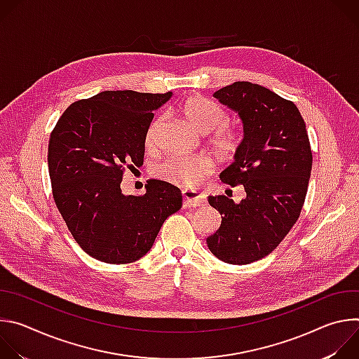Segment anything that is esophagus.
Here are the masks:
<instances>
[{
	"mask_svg": "<svg viewBox=\"0 0 359 359\" xmlns=\"http://www.w3.org/2000/svg\"><path fill=\"white\" fill-rule=\"evenodd\" d=\"M206 204V198L198 191H184L183 193V208L189 209V208H201Z\"/></svg>",
	"mask_w": 359,
	"mask_h": 359,
	"instance_id": "obj_1",
	"label": "esophagus"
}]
</instances>
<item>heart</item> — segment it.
<instances>
[{"mask_svg":"<svg viewBox=\"0 0 359 359\" xmlns=\"http://www.w3.org/2000/svg\"><path fill=\"white\" fill-rule=\"evenodd\" d=\"M179 111L200 133H210L208 143L222 159L230 161L237 155L243 143V132L229 122V112L216 100L203 95H193L183 102ZM163 123L165 116H156L149 123L144 135L147 149L156 147ZM215 168L216 162L209 156H170L155 166L153 175L172 186L190 190L213 173Z\"/></svg>","mask_w":359,"mask_h":359,"instance_id":"1","label":"heart"}]
</instances>
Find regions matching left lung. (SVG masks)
<instances>
[{
  "mask_svg": "<svg viewBox=\"0 0 359 359\" xmlns=\"http://www.w3.org/2000/svg\"><path fill=\"white\" fill-rule=\"evenodd\" d=\"M237 111L244 128L236 162L220 179L247 197L236 204L224 194L209 196L222 215L209 250L229 264H250L269 255L299 217L309 189L313 151L305 122L294 102L259 85L238 81L215 92Z\"/></svg>",
  "mask_w": 359,
  "mask_h": 359,
  "instance_id": "8db88e82",
  "label": "left lung"
}]
</instances>
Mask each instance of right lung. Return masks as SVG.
I'll return each mask as SVG.
<instances>
[{"label":"right lung","instance_id":"1","mask_svg":"<svg viewBox=\"0 0 359 359\" xmlns=\"http://www.w3.org/2000/svg\"><path fill=\"white\" fill-rule=\"evenodd\" d=\"M172 96L104 90L74 102L50 132L48 169L57 208L90 257L128 264L151 248L165 220L180 210V189L147 180L146 193L125 196L126 169L143 165L144 135Z\"/></svg>","mask_w":359,"mask_h":359}]
</instances>
